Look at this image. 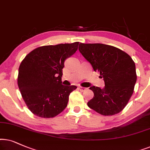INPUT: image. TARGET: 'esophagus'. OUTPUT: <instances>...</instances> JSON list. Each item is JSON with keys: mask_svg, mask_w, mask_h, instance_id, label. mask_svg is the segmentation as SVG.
Masks as SVG:
<instances>
[{"mask_svg": "<svg viewBox=\"0 0 150 150\" xmlns=\"http://www.w3.org/2000/svg\"><path fill=\"white\" fill-rule=\"evenodd\" d=\"M79 90L80 91H81V92H83V91H86V88H84V87H81V86H79Z\"/></svg>", "mask_w": 150, "mask_h": 150, "instance_id": "esophagus-1", "label": "esophagus"}]
</instances>
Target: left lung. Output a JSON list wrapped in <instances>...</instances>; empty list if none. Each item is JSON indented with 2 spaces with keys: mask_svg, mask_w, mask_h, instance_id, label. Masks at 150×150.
<instances>
[{
  "mask_svg": "<svg viewBox=\"0 0 150 150\" xmlns=\"http://www.w3.org/2000/svg\"><path fill=\"white\" fill-rule=\"evenodd\" d=\"M79 51L103 78V88H90L93 98L87 105L103 116L120 112L132 95L137 81L134 62L122 50L103 44L80 43Z\"/></svg>",
  "mask_w": 150,
  "mask_h": 150,
  "instance_id": "obj_1",
  "label": "left lung"
}]
</instances>
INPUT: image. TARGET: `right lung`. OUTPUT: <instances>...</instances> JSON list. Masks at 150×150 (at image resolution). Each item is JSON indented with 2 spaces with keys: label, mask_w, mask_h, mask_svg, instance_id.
Wrapping results in <instances>:
<instances>
[{
  "label": "right lung",
  "mask_w": 150,
  "mask_h": 150,
  "mask_svg": "<svg viewBox=\"0 0 150 150\" xmlns=\"http://www.w3.org/2000/svg\"><path fill=\"white\" fill-rule=\"evenodd\" d=\"M79 42L38 47L22 61L18 85L23 100L32 113L53 118L67 106L75 86L62 84L64 61L76 52Z\"/></svg>",
  "instance_id": "add662e5"
}]
</instances>
